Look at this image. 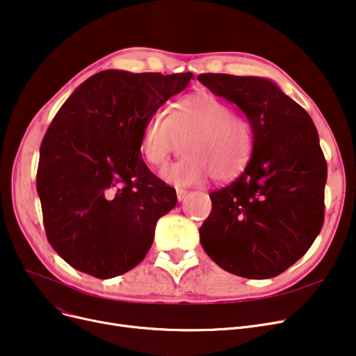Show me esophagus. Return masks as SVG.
I'll return each instance as SVG.
<instances>
[{
  "label": "esophagus",
  "mask_w": 356,
  "mask_h": 356,
  "mask_svg": "<svg viewBox=\"0 0 356 356\" xmlns=\"http://www.w3.org/2000/svg\"><path fill=\"white\" fill-rule=\"evenodd\" d=\"M176 193H177V200H179V202L186 200V197L189 196V192H188V191H184V189H177V191H176Z\"/></svg>",
  "instance_id": "esophagus-1"
}]
</instances>
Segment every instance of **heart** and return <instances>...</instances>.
<instances>
[{
  "label": "heart",
  "instance_id": "1",
  "mask_svg": "<svg viewBox=\"0 0 356 356\" xmlns=\"http://www.w3.org/2000/svg\"><path fill=\"white\" fill-rule=\"evenodd\" d=\"M183 143L184 157L165 165L160 179L176 188H188L207 180L231 181L245 170L255 147L254 128L247 117L208 90L179 99L170 115L149 117L141 129L140 152L153 167L164 164L176 138Z\"/></svg>",
  "mask_w": 356,
  "mask_h": 356
}]
</instances>
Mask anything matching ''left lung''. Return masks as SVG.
Masks as SVG:
<instances>
[{
	"label": "left lung",
	"mask_w": 356,
	"mask_h": 356,
	"mask_svg": "<svg viewBox=\"0 0 356 356\" xmlns=\"http://www.w3.org/2000/svg\"><path fill=\"white\" fill-rule=\"evenodd\" d=\"M197 79L244 112L255 134L245 170L209 195L200 244L231 274L275 277L307 252L323 227L327 167L319 134L307 112L271 79L225 73Z\"/></svg>",
	"instance_id": "obj_1"
}]
</instances>
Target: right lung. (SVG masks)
Segmentation results:
<instances>
[{
  "instance_id": "obj_1",
  "label": "right lung",
  "mask_w": 356,
  "mask_h": 356,
  "mask_svg": "<svg viewBox=\"0 0 356 356\" xmlns=\"http://www.w3.org/2000/svg\"><path fill=\"white\" fill-rule=\"evenodd\" d=\"M192 78L102 70L53 118L40 147L37 193L50 245L74 270L106 280L144 259L157 220L177 196L143 161L141 129Z\"/></svg>"
}]
</instances>
